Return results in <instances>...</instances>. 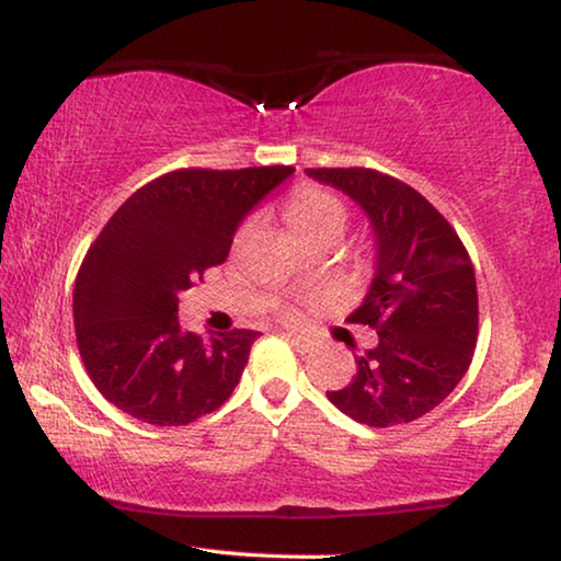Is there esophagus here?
Masks as SVG:
<instances>
[{
	"label": "esophagus",
	"instance_id": "obj_1",
	"mask_svg": "<svg viewBox=\"0 0 561 561\" xmlns=\"http://www.w3.org/2000/svg\"><path fill=\"white\" fill-rule=\"evenodd\" d=\"M283 336H286V340L294 344L296 352H311L313 350V342L309 340V336H301L296 332H283Z\"/></svg>",
	"mask_w": 561,
	"mask_h": 561
}]
</instances>
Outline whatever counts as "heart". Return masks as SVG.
<instances>
[{
	"label": "heart",
	"mask_w": 561,
	"mask_h": 561,
	"mask_svg": "<svg viewBox=\"0 0 561 561\" xmlns=\"http://www.w3.org/2000/svg\"><path fill=\"white\" fill-rule=\"evenodd\" d=\"M286 221L304 244L327 240L340 234L347 227V206L332 191L319 186H298L286 204Z\"/></svg>",
	"instance_id": "heart-1"
}]
</instances>
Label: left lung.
I'll return each instance as SVG.
<instances>
[{
    "instance_id": "left-lung-1",
    "label": "left lung",
    "mask_w": 561,
    "mask_h": 561,
    "mask_svg": "<svg viewBox=\"0 0 561 561\" xmlns=\"http://www.w3.org/2000/svg\"><path fill=\"white\" fill-rule=\"evenodd\" d=\"M363 206L375 232V278L352 324L378 344L347 388L327 390L342 413L386 428L436 409L465 378L478 344V283L455 227L409 183L373 168H309Z\"/></svg>"
}]
</instances>
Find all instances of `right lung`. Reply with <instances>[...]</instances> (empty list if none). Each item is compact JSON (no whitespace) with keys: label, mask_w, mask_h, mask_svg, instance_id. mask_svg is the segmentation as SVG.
<instances>
[{"label":"right lung","mask_w":561,"mask_h":561,"mask_svg":"<svg viewBox=\"0 0 561 561\" xmlns=\"http://www.w3.org/2000/svg\"><path fill=\"white\" fill-rule=\"evenodd\" d=\"M290 173L181 168L112 214L73 286L76 342L106 401L145 424L186 426L232 396L260 332H183L179 294L225 263L244 214Z\"/></svg>","instance_id":"right-lung-1"}]
</instances>
